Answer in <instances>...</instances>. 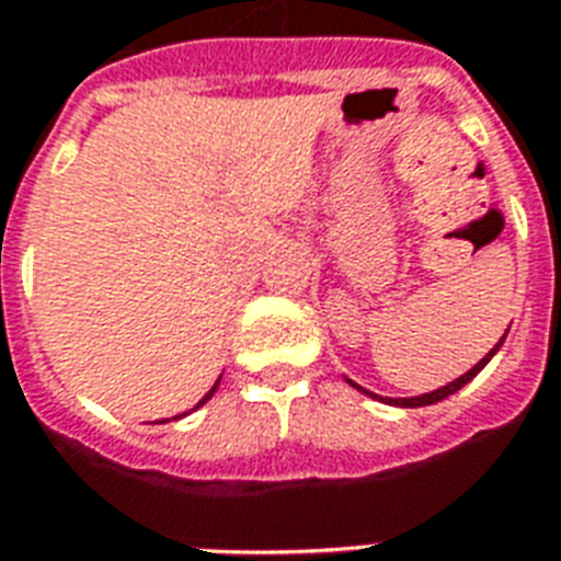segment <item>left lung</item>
Masks as SVG:
<instances>
[{"instance_id": "obj_1", "label": "left lung", "mask_w": 561, "mask_h": 561, "mask_svg": "<svg viewBox=\"0 0 561 561\" xmlns=\"http://www.w3.org/2000/svg\"><path fill=\"white\" fill-rule=\"evenodd\" d=\"M506 332H510V329H506ZM506 332H504V337H501V341L495 343V350H489L486 355H483V358L478 360V364H474V367L469 369V373H462L460 378H454L451 383H445V387H439V390H431V392H422V396H410V399H387V396H375V392H369V390H364V387H360V383H355V381H350V378H346V381L352 383V387H355V390H360V392H367L369 399H378V401H383V404H396V408H425V404H436V401H443V399H448V396H454V392L457 390H462V387H466V383L471 381V378H474V375L480 373V369L486 367L489 360L495 358V352L501 350V346H504V341H506Z\"/></svg>"}]
</instances>
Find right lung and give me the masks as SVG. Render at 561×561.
Listing matches in <instances>:
<instances>
[{
  "label": "right lung",
  "mask_w": 561,
  "mask_h": 561,
  "mask_svg": "<svg viewBox=\"0 0 561 561\" xmlns=\"http://www.w3.org/2000/svg\"><path fill=\"white\" fill-rule=\"evenodd\" d=\"M218 383H220V378H218V381H215V383H211V390H209V392H206V396H203V399H201V401H197V404H194V408H192V410L203 408V404H206V401H209V399H211V396H215V390H218ZM192 410H186V413H180V416H171V419H183V416H188V413H192ZM162 422H169V419H160V425H162Z\"/></svg>",
  "instance_id": "obj_1"
}]
</instances>
